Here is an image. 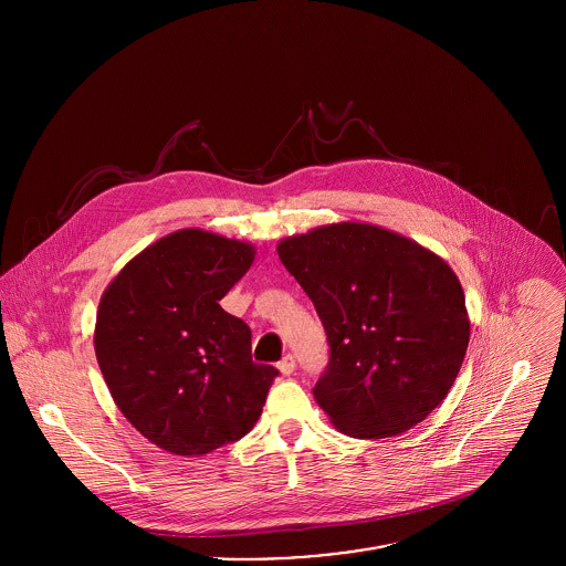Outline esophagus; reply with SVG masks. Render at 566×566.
<instances>
[{"instance_id": "obj_1", "label": "esophagus", "mask_w": 566, "mask_h": 566, "mask_svg": "<svg viewBox=\"0 0 566 566\" xmlns=\"http://www.w3.org/2000/svg\"><path fill=\"white\" fill-rule=\"evenodd\" d=\"M294 368H296V359H294V355H285V357L279 361V370H281L283 375H292V373H294Z\"/></svg>"}]
</instances>
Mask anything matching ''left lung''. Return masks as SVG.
<instances>
[{"mask_svg": "<svg viewBox=\"0 0 566 566\" xmlns=\"http://www.w3.org/2000/svg\"><path fill=\"white\" fill-rule=\"evenodd\" d=\"M276 252L326 331L314 397L335 429L392 438L442 403L471 337L464 290L442 256L366 222L324 224Z\"/></svg>", "mask_w": 566, "mask_h": 566, "instance_id": "left-lung-1", "label": "left lung"}]
</instances>
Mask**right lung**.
<instances>
[{
	"instance_id": "1",
	"label": "right lung",
	"mask_w": 566,
	"mask_h": 566,
	"mask_svg": "<svg viewBox=\"0 0 566 566\" xmlns=\"http://www.w3.org/2000/svg\"><path fill=\"white\" fill-rule=\"evenodd\" d=\"M254 254L182 229L133 256L99 298L93 344L108 392L167 453H211L261 416L279 370L252 361L248 324L220 307Z\"/></svg>"
}]
</instances>
